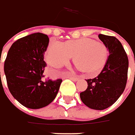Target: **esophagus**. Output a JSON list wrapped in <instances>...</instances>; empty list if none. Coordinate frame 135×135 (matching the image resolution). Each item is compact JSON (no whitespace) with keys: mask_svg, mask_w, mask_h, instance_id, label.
I'll use <instances>...</instances> for the list:
<instances>
[{"mask_svg":"<svg viewBox=\"0 0 135 135\" xmlns=\"http://www.w3.org/2000/svg\"><path fill=\"white\" fill-rule=\"evenodd\" d=\"M73 81H77L78 80V78L77 77H71V78H70Z\"/></svg>","mask_w":135,"mask_h":135,"instance_id":"esophagus-1","label":"esophagus"}]
</instances>
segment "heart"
Returning a JSON list of instances; mask_svg holds the SVG:
<instances>
[{
  "label": "heart",
  "mask_w": 135,
  "mask_h": 135,
  "mask_svg": "<svg viewBox=\"0 0 135 135\" xmlns=\"http://www.w3.org/2000/svg\"><path fill=\"white\" fill-rule=\"evenodd\" d=\"M73 57L78 68L89 75H94L105 65L108 51L102 43L84 38L65 44L52 40L45 53L46 61L54 68L68 64Z\"/></svg>",
  "instance_id": "obj_1"
}]
</instances>
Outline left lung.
<instances>
[{"mask_svg":"<svg viewBox=\"0 0 135 135\" xmlns=\"http://www.w3.org/2000/svg\"><path fill=\"white\" fill-rule=\"evenodd\" d=\"M98 37L108 49L109 56L100 74L86 80L87 89L80 94V97L89 108L102 110L114 104L124 92L129 60L123 46L115 37L103 34Z\"/></svg>","mask_w":135,"mask_h":135,"instance_id":"obj_1","label":"left lung"}]
</instances>
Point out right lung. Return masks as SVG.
<instances>
[{"label":"right lung","mask_w":135,"mask_h":135,"mask_svg":"<svg viewBox=\"0 0 135 135\" xmlns=\"http://www.w3.org/2000/svg\"><path fill=\"white\" fill-rule=\"evenodd\" d=\"M49 42L47 35L35 32L11 45L4 63L8 89L16 100L30 109L49 105L57 96L62 79L42 80L46 63L44 53Z\"/></svg>","instance_id":"right-lung-1"}]
</instances>
